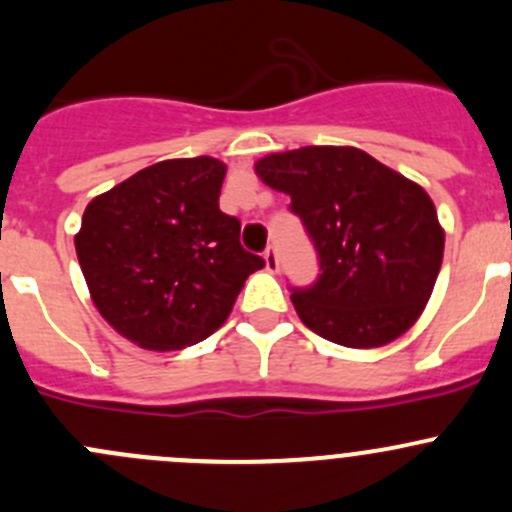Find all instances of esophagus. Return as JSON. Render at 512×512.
<instances>
[{"mask_svg":"<svg viewBox=\"0 0 512 512\" xmlns=\"http://www.w3.org/2000/svg\"><path fill=\"white\" fill-rule=\"evenodd\" d=\"M262 257H265V267H267V270H270V272L280 270V257H277V247L275 245L267 247L265 255H262Z\"/></svg>","mask_w":512,"mask_h":512,"instance_id":"esophagus-1","label":"esophagus"}]
</instances>
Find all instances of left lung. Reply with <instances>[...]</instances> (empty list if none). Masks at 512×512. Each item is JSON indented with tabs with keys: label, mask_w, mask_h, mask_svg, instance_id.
Here are the masks:
<instances>
[{
	"label": "left lung",
	"mask_w": 512,
	"mask_h": 512,
	"mask_svg": "<svg viewBox=\"0 0 512 512\" xmlns=\"http://www.w3.org/2000/svg\"><path fill=\"white\" fill-rule=\"evenodd\" d=\"M289 195L319 255V280L294 289L299 319L349 349L409 332L443 262V227L426 190L352 146H304L255 163Z\"/></svg>",
	"instance_id": "left-lung-1"
}]
</instances>
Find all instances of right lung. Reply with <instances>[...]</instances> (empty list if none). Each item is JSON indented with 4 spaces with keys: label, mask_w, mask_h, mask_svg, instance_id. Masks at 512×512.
Wrapping results in <instances>:
<instances>
[{
    "label": "right lung",
    "mask_w": 512,
    "mask_h": 512,
    "mask_svg": "<svg viewBox=\"0 0 512 512\" xmlns=\"http://www.w3.org/2000/svg\"><path fill=\"white\" fill-rule=\"evenodd\" d=\"M223 160L170 158L96 195L74 245L101 317L128 342L178 352L230 317L265 260L240 245V220L220 210Z\"/></svg>",
    "instance_id": "right-lung-1"
}]
</instances>
